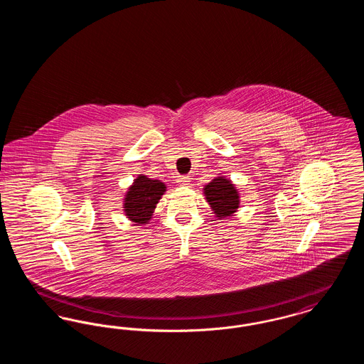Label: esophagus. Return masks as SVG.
I'll return each instance as SVG.
<instances>
[{"label":"esophagus","instance_id":"esophagus-1","mask_svg":"<svg viewBox=\"0 0 364 364\" xmlns=\"http://www.w3.org/2000/svg\"><path fill=\"white\" fill-rule=\"evenodd\" d=\"M190 176H177V178H176V181L180 184V186H188L190 184Z\"/></svg>","mask_w":364,"mask_h":364}]
</instances>
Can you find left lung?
<instances>
[{
	"label": "left lung",
	"instance_id": "8db88e82",
	"mask_svg": "<svg viewBox=\"0 0 364 364\" xmlns=\"http://www.w3.org/2000/svg\"><path fill=\"white\" fill-rule=\"evenodd\" d=\"M205 193L217 218H226L239 208L237 191L225 177H215L205 187Z\"/></svg>",
	"mask_w": 364,
	"mask_h": 364
}]
</instances>
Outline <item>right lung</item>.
<instances>
[{"instance_id": "obj_1", "label": "right lung", "mask_w": 364, "mask_h": 364, "mask_svg": "<svg viewBox=\"0 0 364 364\" xmlns=\"http://www.w3.org/2000/svg\"><path fill=\"white\" fill-rule=\"evenodd\" d=\"M165 188V184L159 180H151L147 176H139L125 196L124 210L127 217L138 225L149 224V220L151 218V214Z\"/></svg>"}]
</instances>
